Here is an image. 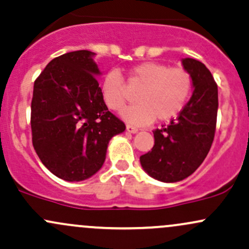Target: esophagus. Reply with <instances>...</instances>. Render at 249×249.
<instances>
[{"instance_id": "esophagus-1", "label": "esophagus", "mask_w": 249, "mask_h": 249, "mask_svg": "<svg viewBox=\"0 0 249 249\" xmlns=\"http://www.w3.org/2000/svg\"><path fill=\"white\" fill-rule=\"evenodd\" d=\"M125 129H127L128 133H133V134L138 132V128L134 127V125H132V124H127V125H125Z\"/></svg>"}]
</instances>
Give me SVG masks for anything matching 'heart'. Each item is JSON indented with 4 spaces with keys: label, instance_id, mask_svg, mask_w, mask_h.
Wrapping results in <instances>:
<instances>
[{
    "label": "heart",
    "instance_id": "obj_1",
    "mask_svg": "<svg viewBox=\"0 0 249 249\" xmlns=\"http://www.w3.org/2000/svg\"><path fill=\"white\" fill-rule=\"evenodd\" d=\"M128 82L141 85L135 93L136 103L122 110V116L134 124L166 121L176 116L188 102L192 78L181 68H168L158 61H143L133 66ZM101 96L111 110H120L127 100L124 79L117 70L107 72L101 81Z\"/></svg>",
    "mask_w": 249,
    "mask_h": 249
}]
</instances>
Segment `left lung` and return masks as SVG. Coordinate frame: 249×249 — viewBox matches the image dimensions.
<instances>
[{
  "label": "left lung",
  "instance_id": "8db88e82",
  "mask_svg": "<svg viewBox=\"0 0 249 249\" xmlns=\"http://www.w3.org/2000/svg\"><path fill=\"white\" fill-rule=\"evenodd\" d=\"M181 63L191 74V98L170 124L153 130V148L140 157L143 170L166 183L183 180L199 167L213 145L217 120V84L211 72L192 58Z\"/></svg>",
  "mask_w": 249,
  "mask_h": 249
}]
</instances>
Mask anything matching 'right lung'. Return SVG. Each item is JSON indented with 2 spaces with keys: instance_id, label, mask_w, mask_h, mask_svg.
Here are the masks:
<instances>
[{
  "instance_id": "right-lung-1",
  "label": "right lung",
  "mask_w": 249,
  "mask_h": 249,
  "mask_svg": "<svg viewBox=\"0 0 249 249\" xmlns=\"http://www.w3.org/2000/svg\"><path fill=\"white\" fill-rule=\"evenodd\" d=\"M93 55L87 50L59 55L34 82L33 147L42 164L68 181L95 175L106 160L110 139L125 129L103 102Z\"/></svg>"
}]
</instances>
